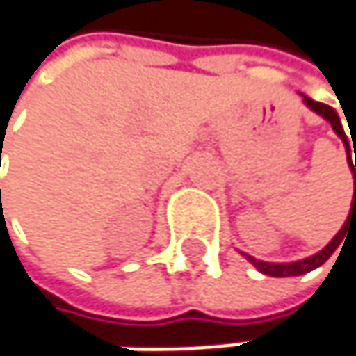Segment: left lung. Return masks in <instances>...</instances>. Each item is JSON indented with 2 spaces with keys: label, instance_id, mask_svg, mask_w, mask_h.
<instances>
[{
  "label": "left lung",
  "instance_id": "left-lung-1",
  "mask_svg": "<svg viewBox=\"0 0 356 356\" xmlns=\"http://www.w3.org/2000/svg\"><path fill=\"white\" fill-rule=\"evenodd\" d=\"M303 97V103L307 105V107L312 108L314 113H318L321 115L325 121H330V125H332V129L336 131V136L344 142V148H346V154H348V167H350V171H353V179H355V195H353V204H350V212H348V218H346V222H344V227L336 233V237L325 245V248L318 251L316 255H309V257H305V259H299V261H289V264H272V261H261V259H255L253 255H248V253H243L245 257H248L249 261L261 272V274H268V276H278V278H284V276H301V274H307V272H312V270H316V268H320L321 264L336 251V248L342 243V239H344V235L342 233H346L344 229H346V225H348V220L353 222V218L356 220V171H355V165H353V156H350V144H348V138H346V134H344V127H342V123H340V117H338V113L334 111L332 107H327V105H323V103H318V101H314V99H309V97H305V95H301ZM350 129V127H348ZM353 138V136H350ZM355 142V140H353ZM355 148V146H353ZM355 154H356V148H355Z\"/></svg>",
  "mask_w": 356,
  "mask_h": 356
}]
</instances>
